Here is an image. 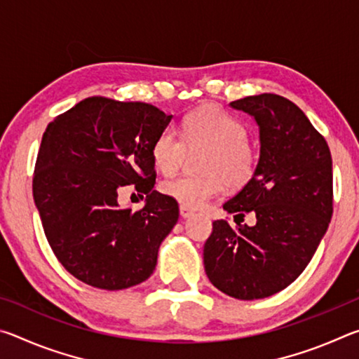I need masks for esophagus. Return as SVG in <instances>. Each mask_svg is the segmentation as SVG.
I'll return each mask as SVG.
<instances>
[{
    "mask_svg": "<svg viewBox=\"0 0 359 359\" xmlns=\"http://www.w3.org/2000/svg\"><path fill=\"white\" fill-rule=\"evenodd\" d=\"M191 215H193V210L191 209L185 208V205H180V217L182 218H188V217H191Z\"/></svg>",
    "mask_w": 359,
    "mask_h": 359,
    "instance_id": "34e87169",
    "label": "esophagus"
}]
</instances>
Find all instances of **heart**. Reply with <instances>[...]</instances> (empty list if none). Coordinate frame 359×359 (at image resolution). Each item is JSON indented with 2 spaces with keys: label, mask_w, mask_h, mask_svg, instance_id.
I'll list each match as a JSON object with an SVG mask.
<instances>
[{
  "label": "heart",
  "mask_w": 359,
  "mask_h": 359,
  "mask_svg": "<svg viewBox=\"0 0 359 359\" xmlns=\"http://www.w3.org/2000/svg\"><path fill=\"white\" fill-rule=\"evenodd\" d=\"M205 150L201 175H180L161 184V191L188 209H199L231 187H242L253 177L258 151L248 141L247 126L220 107L205 106L187 114L180 136L172 128L158 133L151 160L158 171L172 175L184 165L187 151Z\"/></svg>",
  "instance_id": "obj_1"
}]
</instances>
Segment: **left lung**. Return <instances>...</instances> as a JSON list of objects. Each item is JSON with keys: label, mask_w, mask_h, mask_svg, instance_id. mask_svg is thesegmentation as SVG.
Segmentation results:
<instances>
[{"label": "left lung", "mask_w": 359, "mask_h": 359, "mask_svg": "<svg viewBox=\"0 0 359 359\" xmlns=\"http://www.w3.org/2000/svg\"><path fill=\"white\" fill-rule=\"evenodd\" d=\"M259 126L253 177L223 209L257 224L212 223L204 244L205 274L236 299H263L293 283L323 239L332 217V160L325 137L299 107L274 93L231 102Z\"/></svg>", "instance_id": "obj_1"}]
</instances>
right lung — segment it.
Returning a JSON list of instances; mask_svg holds the SVG:
<instances>
[{
    "mask_svg": "<svg viewBox=\"0 0 359 359\" xmlns=\"http://www.w3.org/2000/svg\"><path fill=\"white\" fill-rule=\"evenodd\" d=\"M172 115L147 102L92 96L57 115L42 135L33 198L52 252L71 276L123 290L151 276L179 220L175 199L154 190L151 144ZM148 194L141 211L118 208V190Z\"/></svg>",
    "mask_w": 359,
    "mask_h": 359,
    "instance_id": "1",
    "label": "right lung"
}]
</instances>
